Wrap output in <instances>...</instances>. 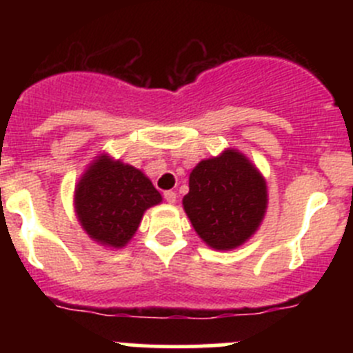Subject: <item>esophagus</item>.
Returning a JSON list of instances; mask_svg holds the SVG:
<instances>
[{
    "mask_svg": "<svg viewBox=\"0 0 353 353\" xmlns=\"http://www.w3.org/2000/svg\"><path fill=\"white\" fill-rule=\"evenodd\" d=\"M163 198H165V201L167 203H174L176 201V198H177V194H176V191H163Z\"/></svg>",
    "mask_w": 353,
    "mask_h": 353,
    "instance_id": "1",
    "label": "esophagus"
}]
</instances>
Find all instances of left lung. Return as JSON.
I'll use <instances>...</instances> for the list:
<instances>
[{
    "label": "left lung",
    "mask_w": 353,
    "mask_h": 353,
    "mask_svg": "<svg viewBox=\"0 0 353 353\" xmlns=\"http://www.w3.org/2000/svg\"><path fill=\"white\" fill-rule=\"evenodd\" d=\"M183 205L206 244L234 249L248 241L261 223L266 184L244 155L227 150L194 167Z\"/></svg>",
    "instance_id": "8db88e82"
}]
</instances>
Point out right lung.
Instances as JSON below:
<instances>
[{"mask_svg":"<svg viewBox=\"0 0 353 353\" xmlns=\"http://www.w3.org/2000/svg\"><path fill=\"white\" fill-rule=\"evenodd\" d=\"M162 201L148 177L134 167L99 157L74 191L78 219L101 244L123 248L137 232L143 212Z\"/></svg>","mask_w":353,"mask_h":353,"instance_id":"obj_1","label":"right lung"}]
</instances>
